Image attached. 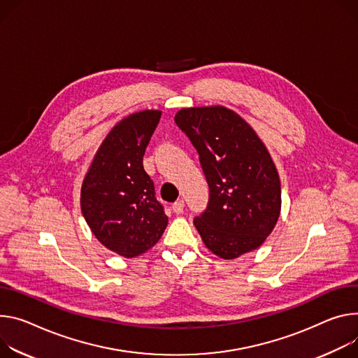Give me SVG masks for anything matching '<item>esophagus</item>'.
<instances>
[{"label": "esophagus", "mask_w": 358, "mask_h": 358, "mask_svg": "<svg viewBox=\"0 0 358 358\" xmlns=\"http://www.w3.org/2000/svg\"><path fill=\"white\" fill-rule=\"evenodd\" d=\"M173 211H174L177 215L182 214V211H184V201H182V200L176 201V203L173 204Z\"/></svg>", "instance_id": "esophagus-1"}]
</instances>
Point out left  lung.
<instances>
[{
	"mask_svg": "<svg viewBox=\"0 0 358 358\" xmlns=\"http://www.w3.org/2000/svg\"><path fill=\"white\" fill-rule=\"evenodd\" d=\"M196 147L210 187L207 210L194 218L206 247L233 259L257 250L281 211V184L266 144L236 111L191 107L174 117Z\"/></svg>",
	"mask_w": 358,
	"mask_h": 358,
	"instance_id": "left-lung-1",
	"label": "left lung"
}]
</instances>
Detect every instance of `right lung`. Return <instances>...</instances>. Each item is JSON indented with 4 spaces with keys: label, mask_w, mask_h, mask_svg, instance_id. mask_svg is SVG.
<instances>
[{
    "label": "right lung",
    "mask_w": 358,
    "mask_h": 358,
    "mask_svg": "<svg viewBox=\"0 0 358 358\" xmlns=\"http://www.w3.org/2000/svg\"><path fill=\"white\" fill-rule=\"evenodd\" d=\"M159 118V110H144L118 121L96 150L81 185V211L90 230L125 258L152 248L169 224L143 166Z\"/></svg>",
    "instance_id": "right-lung-1"
}]
</instances>
